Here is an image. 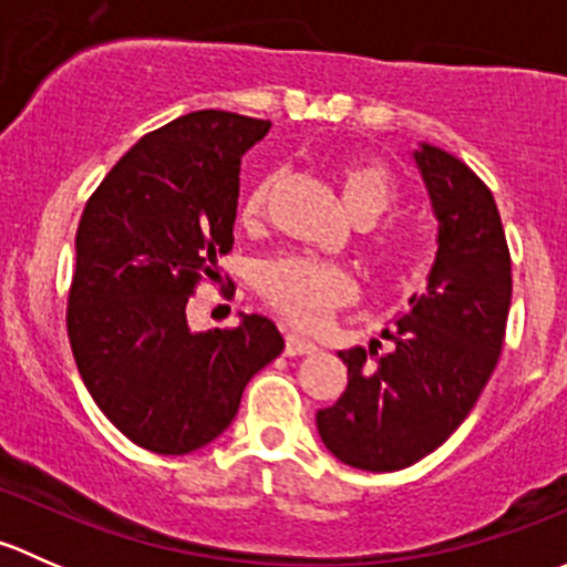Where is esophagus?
<instances>
[{
    "instance_id": "1",
    "label": "esophagus",
    "mask_w": 567,
    "mask_h": 567,
    "mask_svg": "<svg viewBox=\"0 0 567 567\" xmlns=\"http://www.w3.org/2000/svg\"><path fill=\"white\" fill-rule=\"evenodd\" d=\"M318 346L312 340H305L299 334H288L285 337V353L288 357H307V353H316Z\"/></svg>"
}]
</instances>
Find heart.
Masks as SVG:
<instances>
[{
    "instance_id": "b5f03b06",
    "label": "heart",
    "mask_w": 567,
    "mask_h": 567,
    "mask_svg": "<svg viewBox=\"0 0 567 567\" xmlns=\"http://www.w3.org/2000/svg\"><path fill=\"white\" fill-rule=\"evenodd\" d=\"M277 175H266L244 194L238 219L244 227H257L268 214V203L277 188ZM337 183L346 208L362 225L379 221L394 203V181L390 169L370 158H348L337 167ZM386 255V247L379 249ZM257 290L271 310L285 316L296 326L323 323L337 307L353 301V279L346 268L312 257L285 255L266 260L257 268Z\"/></svg>"
}]
</instances>
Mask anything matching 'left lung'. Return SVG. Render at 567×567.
Instances as JSON below:
<instances>
[{"mask_svg":"<svg viewBox=\"0 0 567 567\" xmlns=\"http://www.w3.org/2000/svg\"><path fill=\"white\" fill-rule=\"evenodd\" d=\"M414 162L439 219L427 288L409 299L392 351H340L348 386L316 422L326 450L364 472H398L442 447L488 384L511 312V249L494 194L461 158L422 145Z\"/></svg>","mask_w":567,"mask_h":567,"instance_id":"obj_1","label":"left lung"}]
</instances>
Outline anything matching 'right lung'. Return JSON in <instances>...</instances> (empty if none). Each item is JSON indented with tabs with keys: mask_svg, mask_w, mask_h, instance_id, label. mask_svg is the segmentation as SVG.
Returning a JSON list of instances; mask_svg holds the SVG:
<instances>
[{
	"mask_svg": "<svg viewBox=\"0 0 567 567\" xmlns=\"http://www.w3.org/2000/svg\"><path fill=\"white\" fill-rule=\"evenodd\" d=\"M268 120L203 109L142 136L95 188L76 230L68 340L114 427L158 455L227 431L244 386L282 353L262 316L192 331L186 305L233 249L241 156Z\"/></svg>",
	"mask_w": 567,
	"mask_h": 567,
	"instance_id": "add662e5",
	"label": "right lung"
}]
</instances>
